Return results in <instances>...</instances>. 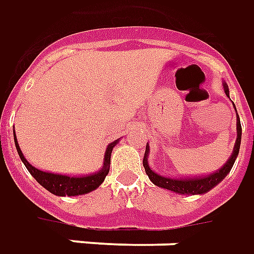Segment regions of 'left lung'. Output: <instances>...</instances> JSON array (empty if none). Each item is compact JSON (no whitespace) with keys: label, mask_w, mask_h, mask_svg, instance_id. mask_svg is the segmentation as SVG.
Segmentation results:
<instances>
[{"label":"left lung","mask_w":254,"mask_h":254,"mask_svg":"<svg viewBox=\"0 0 254 254\" xmlns=\"http://www.w3.org/2000/svg\"><path fill=\"white\" fill-rule=\"evenodd\" d=\"M224 91L228 95V87L226 83H224ZM241 135H242V127H241V122H239L238 118V122H237V141H235V146H234V152L231 154V157L228 159L227 163L223 165L222 168L217 171V172H213V174H210L208 176L189 178V179H171V178H165V176L159 175V174L153 172L150 170L149 164H147V153H149V147L147 146L145 156H143V168H145V172L149 176V179L156 186H159V188L167 189V190H171V191L178 194H193V195L194 194H204L206 191H209L212 188H215L217 183H220L227 176L228 172L231 171L234 161H235V159H237V156H238L239 153Z\"/></svg>","instance_id":"left-lung-1"}]
</instances>
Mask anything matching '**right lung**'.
Listing matches in <instances>:
<instances>
[{
	"instance_id": "add662e5",
	"label": "right lung",
	"mask_w": 254,
	"mask_h": 254,
	"mask_svg": "<svg viewBox=\"0 0 254 254\" xmlns=\"http://www.w3.org/2000/svg\"><path fill=\"white\" fill-rule=\"evenodd\" d=\"M116 142L118 141H115L112 142L111 145H108L107 152H105V161H104V167H102L101 171L95 172L93 175L78 176V178H75V176L59 175V174L44 172V171L38 170L35 167H32V165L24 159V156H23V153H21L15 135L16 149H17V153H19L21 161L24 163L28 172L35 178V181H37L41 186H44L46 190H49L52 194L60 195V197H64V195H80V194L90 193V191H93V190H95V189L98 188L102 182H104L105 176L108 175V172H109L111 154H112V149L113 146L116 145Z\"/></svg>"
}]
</instances>
